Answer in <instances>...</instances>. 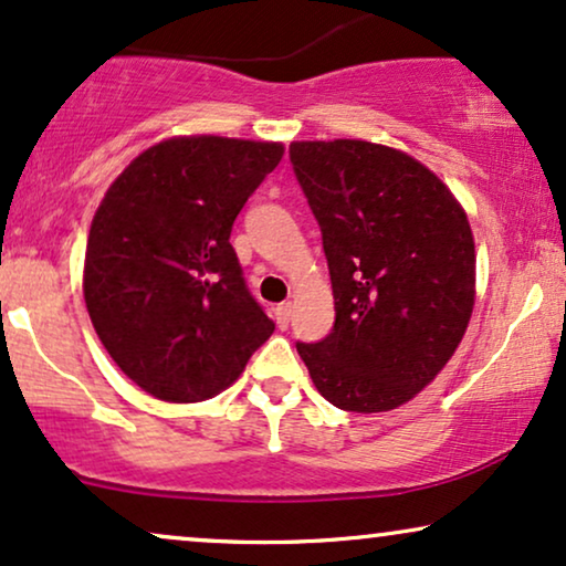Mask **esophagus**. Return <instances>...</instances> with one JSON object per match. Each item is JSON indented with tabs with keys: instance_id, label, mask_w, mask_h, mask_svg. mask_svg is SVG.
<instances>
[{
	"instance_id": "1",
	"label": "esophagus",
	"mask_w": 566,
	"mask_h": 566,
	"mask_svg": "<svg viewBox=\"0 0 566 566\" xmlns=\"http://www.w3.org/2000/svg\"><path fill=\"white\" fill-rule=\"evenodd\" d=\"M291 314H293V304H291V301H285V304H277V306H275V322H277V327H289Z\"/></svg>"
}]
</instances>
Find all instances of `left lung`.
Segmentation results:
<instances>
[{
	"label": "left lung",
	"mask_w": 566,
	"mask_h": 566,
	"mask_svg": "<svg viewBox=\"0 0 566 566\" xmlns=\"http://www.w3.org/2000/svg\"><path fill=\"white\" fill-rule=\"evenodd\" d=\"M317 218L335 296L325 340L296 343L325 400L381 413L416 398L450 361L475 301L465 210L408 153L366 139L291 143Z\"/></svg>",
	"instance_id": "1"
}]
</instances>
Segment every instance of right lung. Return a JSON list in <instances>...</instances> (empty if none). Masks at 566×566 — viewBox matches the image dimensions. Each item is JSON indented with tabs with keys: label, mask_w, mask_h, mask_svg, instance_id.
<instances>
[{
	"label": "right lung",
	"mask_w": 566,
	"mask_h": 566,
	"mask_svg": "<svg viewBox=\"0 0 566 566\" xmlns=\"http://www.w3.org/2000/svg\"><path fill=\"white\" fill-rule=\"evenodd\" d=\"M281 158V143L171 137L139 153L95 210L87 314L108 356L153 398H212L273 335L229 239Z\"/></svg>",
	"instance_id": "1"
}]
</instances>
